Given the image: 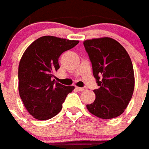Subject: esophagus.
<instances>
[{
  "label": "esophagus",
  "mask_w": 149,
  "mask_h": 149,
  "mask_svg": "<svg viewBox=\"0 0 149 149\" xmlns=\"http://www.w3.org/2000/svg\"><path fill=\"white\" fill-rule=\"evenodd\" d=\"M76 89L79 91H83L86 90V88H80V87H76Z\"/></svg>",
  "instance_id": "1"
}]
</instances>
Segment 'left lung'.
Returning a JSON list of instances; mask_svg holds the SVG:
<instances>
[{
    "label": "left lung",
    "mask_w": 149,
    "mask_h": 149,
    "mask_svg": "<svg viewBox=\"0 0 149 149\" xmlns=\"http://www.w3.org/2000/svg\"><path fill=\"white\" fill-rule=\"evenodd\" d=\"M99 88L95 100L87 104L90 113L111 119L125 111L134 90V72L131 59L122 45L113 38L88 39L84 42Z\"/></svg>",
    "instance_id": "8db88e82"
}]
</instances>
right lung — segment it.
<instances>
[{
  "label": "right lung",
  "instance_id": "obj_1",
  "mask_svg": "<svg viewBox=\"0 0 149 149\" xmlns=\"http://www.w3.org/2000/svg\"><path fill=\"white\" fill-rule=\"evenodd\" d=\"M78 43L47 35L34 41L24 53L19 64V93L27 111L36 119L48 120L57 115L67 95L74 89L53 78L60 68L61 54Z\"/></svg>",
  "mask_w": 149,
  "mask_h": 149
}]
</instances>
